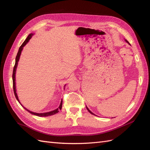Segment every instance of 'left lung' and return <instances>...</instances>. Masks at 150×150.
<instances>
[{
	"instance_id": "1",
	"label": "left lung",
	"mask_w": 150,
	"mask_h": 150,
	"mask_svg": "<svg viewBox=\"0 0 150 150\" xmlns=\"http://www.w3.org/2000/svg\"><path fill=\"white\" fill-rule=\"evenodd\" d=\"M126 40V42H128V43L129 44V42L128 41V40ZM86 108H87V110H88V111H89V112L91 113V114H92V115H95L94 114V113H93V112H92L91 111H90V110H89V109H88V108L87 106H86Z\"/></svg>"
}]
</instances>
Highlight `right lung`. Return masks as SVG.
<instances>
[{"label": "right lung", "mask_w": 150, "mask_h": 150, "mask_svg": "<svg viewBox=\"0 0 150 150\" xmlns=\"http://www.w3.org/2000/svg\"><path fill=\"white\" fill-rule=\"evenodd\" d=\"M33 34H30L28 36V38H26V39L24 40V42L22 43V44L21 46V47H19V51H18L17 52V54L16 56V63H15V65H14V67H13V74H12V81H13V92H14V94H15V96L17 99V100L19 101V103L21 104L19 100V98H18V96H17V94L16 93V69H17V64H18V61H19V58H20V56H21V52L22 51V49H23V47L24 46H25L26 44L28 43L29 40L30 39V38H32V36H33ZM62 101L61 100V104L59 106L58 108H57L56 110H54V111H50V112H44V113H36V112H32L29 110H28V109H26L24 107V108L25 109V110L28 111V112H29L30 114L32 115H35V116H40V117H46V116H51V115H54L56 114V113H57L59 112V110H61L62 108Z\"/></svg>", "instance_id": "obj_1"}]
</instances>
